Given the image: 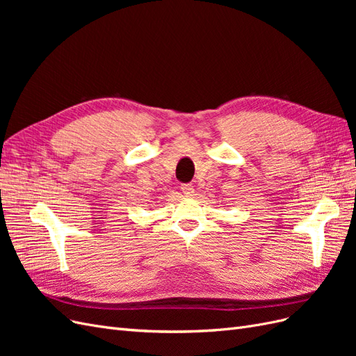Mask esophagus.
Returning a JSON list of instances; mask_svg holds the SVG:
<instances>
[{
    "label": "esophagus",
    "instance_id": "34e87169",
    "mask_svg": "<svg viewBox=\"0 0 356 356\" xmlns=\"http://www.w3.org/2000/svg\"><path fill=\"white\" fill-rule=\"evenodd\" d=\"M181 193L184 195V197H191L193 195H195V187H193L191 184H184V186H181Z\"/></svg>",
    "mask_w": 356,
    "mask_h": 356
}]
</instances>
